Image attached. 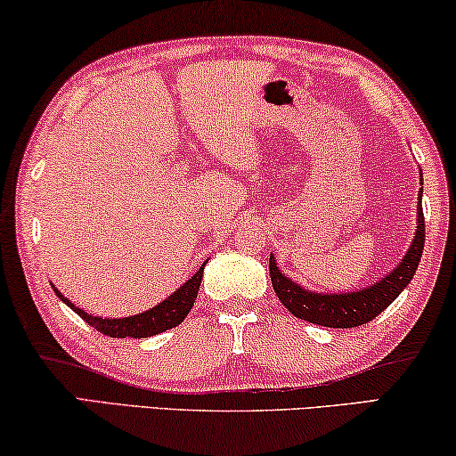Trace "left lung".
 <instances>
[{
	"mask_svg": "<svg viewBox=\"0 0 456 456\" xmlns=\"http://www.w3.org/2000/svg\"><path fill=\"white\" fill-rule=\"evenodd\" d=\"M423 241H426V223H423V210H421V194H419V207H418V231H415V240L409 248V252L399 266L393 273L387 274V279L378 281L370 289L354 291V293H314L307 291L297 283H293L279 271L274 265V258L271 256L268 260V268H271V281L273 289L277 293L287 310L293 316L301 320H307L312 324L329 326V329H354V326H362L370 320H374L378 314L387 310L393 301L399 297L401 291L409 285L413 279L418 265L421 260Z\"/></svg>",
	"mask_w": 456,
	"mask_h": 456,
	"instance_id": "1",
	"label": "left lung"
}]
</instances>
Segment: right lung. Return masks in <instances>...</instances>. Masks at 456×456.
Instances as JSON below:
<instances>
[{"instance_id":"1","label":"right lung","mask_w":456,"mask_h":456,"mask_svg":"<svg viewBox=\"0 0 456 456\" xmlns=\"http://www.w3.org/2000/svg\"><path fill=\"white\" fill-rule=\"evenodd\" d=\"M204 266H207V262L198 268V273L194 274V277L185 281V283L179 287L175 293L169 295V299H165L163 304H159L152 307V310L138 314V316H130V318L109 320V318L91 316V314H86L85 310H80V307H76L68 297H63L60 291L57 289H53V291L57 297L63 301V304H68L76 314H78L80 318H85L86 322L93 326V329H97L99 332H102V335L113 337V338H126V337L146 338V337L159 335V332H163V330H169V329H173V326L183 322V318L188 316L191 305H194L198 289H200Z\"/></svg>"}]
</instances>
